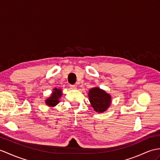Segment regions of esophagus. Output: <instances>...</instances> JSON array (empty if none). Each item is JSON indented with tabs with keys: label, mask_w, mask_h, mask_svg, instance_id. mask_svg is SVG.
<instances>
[{
	"label": "esophagus",
	"mask_w": 160,
	"mask_h": 160,
	"mask_svg": "<svg viewBox=\"0 0 160 160\" xmlns=\"http://www.w3.org/2000/svg\"><path fill=\"white\" fill-rule=\"evenodd\" d=\"M70 88H71V89H75L77 88V86L75 85H70Z\"/></svg>",
	"instance_id": "34e87169"
}]
</instances>
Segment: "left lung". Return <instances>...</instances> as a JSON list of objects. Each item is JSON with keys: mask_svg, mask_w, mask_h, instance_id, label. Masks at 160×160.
<instances>
[{"mask_svg": "<svg viewBox=\"0 0 160 160\" xmlns=\"http://www.w3.org/2000/svg\"><path fill=\"white\" fill-rule=\"evenodd\" d=\"M88 95L92 107L96 112L105 111L111 104V96L98 88L91 89Z\"/></svg>", "mask_w": 160, "mask_h": 160, "instance_id": "obj_1", "label": "left lung"}]
</instances>
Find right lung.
<instances>
[{"label":"right lung","instance_id":"right-lung-1","mask_svg":"<svg viewBox=\"0 0 160 160\" xmlns=\"http://www.w3.org/2000/svg\"><path fill=\"white\" fill-rule=\"evenodd\" d=\"M54 92L52 93V96L50 98L46 100V104L49 106H55L58 102H59V98L62 96V90L59 89L55 88Z\"/></svg>","mask_w":160,"mask_h":160}]
</instances>
